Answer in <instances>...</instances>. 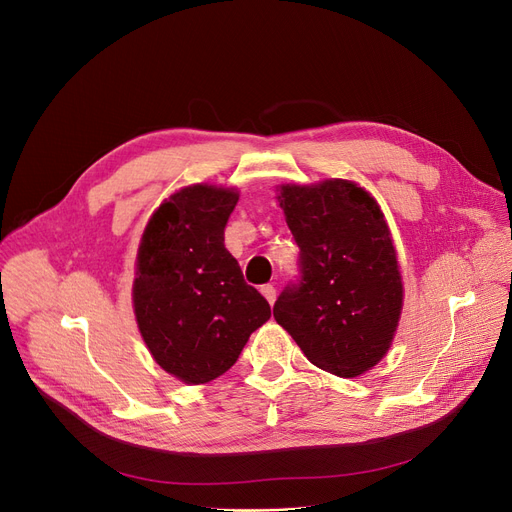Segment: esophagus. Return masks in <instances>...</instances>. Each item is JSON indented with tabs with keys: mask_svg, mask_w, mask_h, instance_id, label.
Wrapping results in <instances>:
<instances>
[{
	"mask_svg": "<svg viewBox=\"0 0 512 512\" xmlns=\"http://www.w3.org/2000/svg\"><path fill=\"white\" fill-rule=\"evenodd\" d=\"M261 294L263 297L270 301V303H274L276 301V288H274V284H263L261 286Z\"/></svg>",
	"mask_w": 512,
	"mask_h": 512,
	"instance_id": "1",
	"label": "esophagus"
}]
</instances>
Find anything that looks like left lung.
I'll return each mask as SVG.
<instances>
[{
  "label": "left lung",
  "instance_id": "8db88e82",
  "mask_svg": "<svg viewBox=\"0 0 512 512\" xmlns=\"http://www.w3.org/2000/svg\"><path fill=\"white\" fill-rule=\"evenodd\" d=\"M278 199L301 253L274 317L313 365L357 378L386 355L402 309L384 213L348 180L286 184Z\"/></svg>",
  "mask_w": 512,
  "mask_h": 512
}]
</instances>
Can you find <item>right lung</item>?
I'll use <instances>...</instances> for the list:
<instances>
[{
  "label": "right lung",
  "mask_w": 512,
  "mask_h": 512,
  "mask_svg": "<svg viewBox=\"0 0 512 512\" xmlns=\"http://www.w3.org/2000/svg\"><path fill=\"white\" fill-rule=\"evenodd\" d=\"M238 203L232 188L186 186L149 220L132 286L134 315L153 359L186 384L228 371L272 317L224 245Z\"/></svg>",
  "instance_id": "right-lung-1"
}]
</instances>
